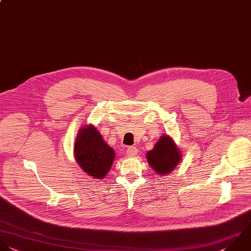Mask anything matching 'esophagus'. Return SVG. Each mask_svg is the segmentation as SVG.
Segmentation results:
<instances>
[{"label": "esophagus", "instance_id": "34e87169", "mask_svg": "<svg viewBox=\"0 0 251 251\" xmlns=\"http://www.w3.org/2000/svg\"><path fill=\"white\" fill-rule=\"evenodd\" d=\"M127 154L129 156H136L138 154V150L136 149V147H130L127 150Z\"/></svg>", "mask_w": 251, "mask_h": 251}]
</instances>
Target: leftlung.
Segmentation results:
<instances>
[{
  "label": "left lung",
  "instance_id": "8db88e82",
  "mask_svg": "<svg viewBox=\"0 0 251 251\" xmlns=\"http://www.w3.org/2000/svg\"><path fill=\"white\" fill-rule=\"evenodd\" d=\"M147 159L157 175L166 176L180 163L182 153L170 136L162 135L153 149L148 151Z\"/></svg>",
  "mask_w": 251,
  "mask_h": 251
}]
</instances>
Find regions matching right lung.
Returning a JSON list of instances; mask_svg holds the SVG:
<instances>
[{
    "mask_svg": "<svg viewBox=\"0 0 251 251\" xmlns=\"http://www.w3.org/2000/svg\"><path fill=\"white\" fill-rule=\"evenodd\" d=\"M74 156L80 168L95 179H103L109 172L115 152L92 124L82 126L75 138Z\"/></svg>",
    "mask_w": 251,
    "mask_h": 251,
    "instance_id": "right-lung-1",
    "label": "right lung"
}]
</instances>
